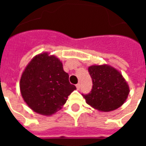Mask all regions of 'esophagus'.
Returning <instances> with one entry per match:
<instances>
[{"label": "esophagus", "instance_id": "esophagus-1", "mask_svg": "<svg viewBox=\"0 0 146 146\" xmlns=\"http://www.w3.org/2000/svg\"><path fill=\"white\" fill-rule=\"evenodd\" d=\"M76 88H77V90H80V83H77V84L76 85Z\"/></svg>", "mask_w": 146, "mask_h": 146}]
</instances>
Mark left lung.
Here are the masks:
<instances>
[{"mask_svg": "<svg viewBox=\"0 0 146 146\" xmlns=\"http://www.w3.org/2000/svg\"><path fill=\"white\" fill-rule=\"evenodd\" d=\"M88 72L92 79V89L88 94L82 95L88 104L99 111L110 112L126 102L129 87L119 71L102 64L89 66Z\"/></svg>", "mask_w": 146, "mask_h": 146, "instance_id": "obj_1", "label": "left lung"}]
</instances>
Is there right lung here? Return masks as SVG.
I'll list each match as a JSON object with an SVG mask.
<instances>
[{
  "label": "right lung",
  "instance_id": "right-lung-1",
  "mask_svg": "<svg viewBox=\"0 0 146 146\" xmlns=\"http://www.w3.org/2000/svg\"><path fill=\"white\" fill-rule=\"evenodd\" d=\"M20 88L23 100L32 110L52 115L62 108L76 89L69 81L61 61L43 52L36 55L22 74Z\"/></svg>",
  "mask_w": 146,
  "mask_h": 146
}]
</instances>
